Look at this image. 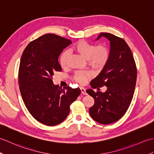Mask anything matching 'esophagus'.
Returning a JSON list of instances; mask_svg holds the SVG:
<instances>
[{
  "instance_id": "obj_1",
  "label": "esophagus",
  "mask_w": 154,
  "mask_h": 154,
  "mask_svg": "<svg viewBox=\"0 0 154 154\" xmlns=\"http://www.w3.org/2000/svg\"><path fill=\"white\" fill-rule=\"evenodd\" d=\"M80 89H81V93H82L83 94H85H85H87L86 90H85V88L81 87Z\"/></svg>"
}]
</instances>
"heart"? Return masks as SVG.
Masks as SVG:
<instances>
[{
    "label": "heart",
    "mask_w": 154,
    "mask_h": 154,
    "mask_svg": "<svg viewBox=\"0 0 154 154\" xmlns=\"http://www.w3.org/2000/svg\"><path fill=\"white\" fill-rule=\"evenodd\" d=\"M73 50L76 53L85 58L91 66L94 68H102L105 65L110 57V51L104 45H99L95 46L93 44L86 41H79L73 45ZM69 53L65 51L61 54L60 59V64L63 69L68 66ZM91 76L88 71H77L73 76V79L77 83L84 84Z\"/></svg>",
    "instance_id": "b5f03b06"
}]
</instances>
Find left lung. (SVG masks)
<instances>
[{
	"label": "left lung",
	"instance_id": "left-lung-1",
	"mask_svg": "<svg viewBox=\"0 0 154 154\" xmlns=\"http://www.w3.org/2000/svg\"><path fill=\"white\" fill-rule=\"evenodd\" d=\"M101 37L110 41V57L100 73L91 81V86L107 87L104 93H87L94 104L89 109L91 118L102 124H109L121 119L131 103L136 83L137 69L131 50L123 39L112 34L101 32Z\"/></svg>",
	"mask_w": 154,
	"mask_h": 154
}]
</instances>
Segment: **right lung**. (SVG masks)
<instances>
[{
    "mask_svg": "<svg viewBox=\"0 0 154 154\" xmlns=\"http://www.w3.org/2000/svg\"><path fill=\"white\" fill-rule=\"evenodd\" d=\"M71 43L57 35L45 34L31 42L22 55L18 83L22 99L31 115L45 125L63 122L70 104L81 94L79 88L62 89L52 81L55 71H61L59 56Z\"/></svg>",
    "mask_w": 154,
    "mask_h": 154,
    "instance_id": "obj_1",
    "label": "right lung"
}]
</instances>
